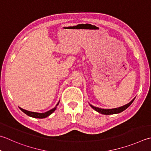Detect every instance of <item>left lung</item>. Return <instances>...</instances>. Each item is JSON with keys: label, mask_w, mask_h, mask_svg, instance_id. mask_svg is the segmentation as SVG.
Returning <instances> with one entry per match:
<instances>
[{"label": "left lung", "mask_w": 151, "mask_h": 151, "mask_svg": "<svg viewBox=\"0 0 151 151\" xmlns=\"http://www.w3.org/2000/svg\"><path fill=\"white\" fill-rule=\"evenodd\" d=\"M135 98L133 99L132 101L128 103V104H126L124 106H122V107H118V108H114V109H101V108H98V107H94V106L91 105V104H90V105L91 106V107L94 110L96 111L97 112H98V113L103 114H117V113H120L121 112L124 111V110L128 108L129 105H130L132 103H133V101H134Z\"/></svg>", "instance_id": "8db88e82"}]
</instances>
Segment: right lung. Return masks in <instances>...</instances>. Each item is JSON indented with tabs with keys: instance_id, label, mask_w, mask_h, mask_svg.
I'll use <instances>...</instances> for the list:
<instances>
[{
	"instance_id": "add662e5",
	"label": "right lung",
	"mask_w": 151,
	"mask_h": 151,
	"mask_svg": "<svg viewBox=\"0 0 151 151\" xmlns=\"http://www.w3.org/2000/svg\"><path fill=\"white\" fill-rule=\"evenodd\" d=\"M59 103H60V101L58 103V104L56 105V106L54 108H53V109H51V110H50V111H47V112H46V113H35V112H31V111L25 110V109H23L22 108H21V107H19V109H21V111H23V113L26 114L27 115H28V116H29L33 117V118H37V119H44V118L50 116V115L52 113H54V112L55 111L56 108H57V106L59 105Z\"/></svg>"
}]
</instances>
